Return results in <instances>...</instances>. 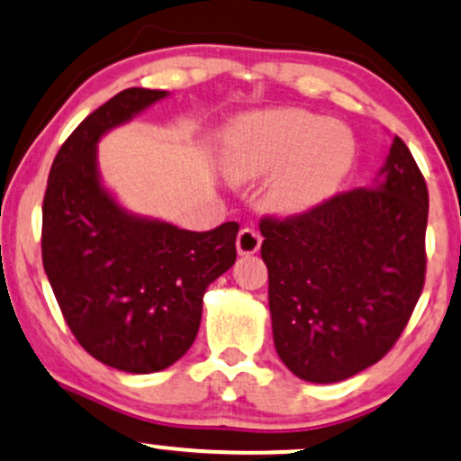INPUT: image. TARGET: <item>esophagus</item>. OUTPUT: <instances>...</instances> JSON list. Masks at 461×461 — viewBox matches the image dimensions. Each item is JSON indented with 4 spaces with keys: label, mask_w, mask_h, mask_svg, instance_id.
Instances as JSON below:
<instances>
[{
    "label": "esophagus",
    "mask_w": 461,
    "mask_h": 461,
    "mask_svg": "<svg viewBox=\"0 0 461 461\" xmlns=\"http://www.w3.org/2000/svg\"><path fill=\"white\" fill-rule=\"evenodd\" d=\"M236 247H238V253H240V255L258 253L259 247H262V236H259L255 230H251V227H245V230L238 231Z\"/></svg>",
    "instance_id": "obj_1"
}]
</instances>
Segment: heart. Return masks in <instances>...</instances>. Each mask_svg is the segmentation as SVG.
Returning a JSON list of instances; mask_svg holds the SVG:
<instances>
[{
  "instance_id": "obj_1",
  "label": "heart",
  "mask_w": 461,
  "mask_h": 461,
  "mask_svg": "<svg viewBox=\"0 0 461 461\" xmlns=\"http://www.w3.org/2000/svg\"><path fill=\"white\" fill-rule=\"evenodd\" d=\"M354 160V137L346 126L296 109L253 115L238 129L225 158L234 180L270 174L266 202L276 212L296 214L335 193Z\"/></svg>"
}]
</instances>
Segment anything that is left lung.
I'll list each match as a JSON object with an SVG mask.
<instances>
[{"label":"left lung","instance_id":"1","mask_svg":"<svg viewBox=\"0 0 461 461\" xmlns=\"http://www.w3.org/2000/svg\"><path fill=\"white\" fill-rule=\"evenodd\" d=\"M427 210L425 177L395 135L375 186L259 221L275 348L292 374L330 384L389 354L425 285Z\"/></svg>","mask_w":461,"mask_h":461}]
</instances>
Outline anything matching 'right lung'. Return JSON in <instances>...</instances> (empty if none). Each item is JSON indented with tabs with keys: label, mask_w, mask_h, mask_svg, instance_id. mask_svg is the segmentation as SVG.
<instances>
[{
	"label": "right lung",
	"mask_w": 461,
	"mask_h": 461,
	"mask_svg": "<svg viewBox=\"0 0 461 461\" xmlns=\"http://www.w3.org/2000/svg\"><path fill=\"white\" fill-rule=\"evenodd\" d=\"M163 90L129 87L92 111L62 143L42 202V266L81 348L129 374L185 357L202 321L203 292L236 262V221L177 230L124 212L96 171V141Z\"/></svg>",
	"instance_id": "right-lung-1"
}]
</instances>
